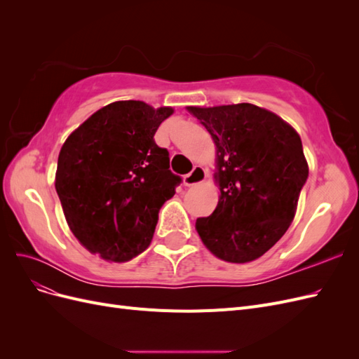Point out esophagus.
<instances>
[{"mask_svg":"<svg viewBox=\"0 0 359 359\" xmlns=\"http://www.w3.org/2000/svg\"><path fill=\"white\" fill-rule=\"evenodd\" d=\"M206 177H208V173H206V170L202 166H194L193 170L184 177V184H186V186H196V184L203 182Z\"/></svg>","mask_w":359,"mask_h":359,"instance_id":"esophagus-1","label":"esophagus"}]
</instances>
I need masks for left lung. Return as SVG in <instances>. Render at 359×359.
Here are the masks:
<instances>
[{"label":"left lung","mask_w":359,"mask_h":359,"mask_svg":"<svg viewBox=\"0 0 359 359\" xmlns=\"http://www.w3.org/2000/svg\"><path fill=\"white\" fill-rule=\"evenodd\" d=\"M217 147V208L196 220V231L212 255L245 264L266 253L295 217L309 178L301 137L276 114L240 103L189 106Z\"/></svg>","instance_id":"left-lung-1"}]
</instances>
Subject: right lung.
I'll return each mask as SVG.
<instances>
[{"label": "right lung", "mask_w": 359, "mask_h": 359, "mask_svg": "<svg viewBox=\"0 0 359 359\" xmlns=\"http://www.w3.org/2000/svg\"><path fill=\"white\" fill-rule=\"evenodd\" d=\"M172 114L139 100L114 102L64 142L55 189L70 231L93 255L127 262L153 240L158 211L181 182L154 140Z\"/></svg>", "instance_id": "right-lung-1"}]
</instances>
